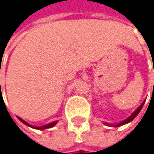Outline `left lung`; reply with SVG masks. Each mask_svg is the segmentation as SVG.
Here are the masks:
<instances>
[{
	"label": "left lung",
	"instance_id": "left-lung-1",
	"mask_svg": "<svg viewBox=\"0 0 154 154\" xmlns=\"http://www.w3.org/2000/svg\"><path fill=\"white\" fill-rule=\"evenodd\" d=\"M143 105H144V102L143 103H142L128 119H126L125 120H123V122H120V123H119V124H116V125H113V127H119V126H122V125H124V124H126V123H129V122H131V120H133L134 119H135V117L140 113V109H142V107H143Z\"/></svg>",
	"mask_w": 154,
	"mask_h": 154
}]
</instances>
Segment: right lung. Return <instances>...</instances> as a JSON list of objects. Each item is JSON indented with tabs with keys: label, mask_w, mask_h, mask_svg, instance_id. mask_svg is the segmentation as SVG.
Instances as JSON below:
<instances>
[{
	"label": "right lung",
	"mask_w": 154,
	"mask_h": 154,
	"mask_svg": "<svg viewBox=\"0 0 154 154\" xmlns=\"http://www.w3.org/2000/svg\"><path fill=\"white\" fill-rule=\"evenodd\" d=\"M21 122H23V123H24L25 125H27V126H30V127H32V126H31V125H29L26 122H24V120H23L22 119H20V118H18ZM57 124V122H52V123H49V124H47V125H45V126H42V127H32V128H35V129H38V130H44V129H48V128H51V127H53V126H54Z\"/></svg>",
	"instance_id": "obj_1"
}]
</instances>
